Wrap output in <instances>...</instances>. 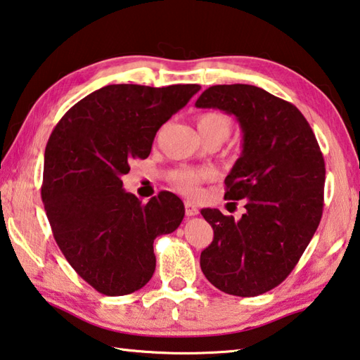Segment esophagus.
Masks as SVG:
<instances>
[{"instance_id":"esophagus-1","label":"esophagus","mask_w":360,"mask_h":360,"mask_svg":"<svg viewBox=\"0 0 360 360\" xmlns=\"http://www.w3.org/2000/svg\"><path fill=\"white\" fill-rule=\"evenodd\" d=\"M184 206H186V214L188 215V217H193V215H197L200 212L197 205H193L192 201H186Z\"/></svg>"}]
</instances>
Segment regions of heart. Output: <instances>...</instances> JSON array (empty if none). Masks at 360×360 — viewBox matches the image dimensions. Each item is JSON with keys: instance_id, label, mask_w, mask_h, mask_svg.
<instances>
[{"instance_id": "b5f03b06", "label": "heart", "mask_w": 360, "mask_h": 360, "mask_svg": "<svg viewBox=\"0 0 360 360\" xmlns=\"http://www.w3.org/2000/svg\"><path fill=\"white\" fill-rule=\"evenodd\" d=\"M197 129L205 140L211 136L225 140L231 130V121L220 112H205L197 117ZM209 178H211L209 169H178L172 174L174 187L187 195H193L198 191L201 182Z\"/></svg>"}]
</instances>
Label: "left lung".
I'll return each instance as SVG.
<instances>
[{"mask_svg": "<svg viewBox=\"0 0 360 360\" xmlns=\"http://www.w3.org/2000/svg\"><path fill=\"white\" fill-rule=\"evenodd\" d=\"M198 108L236 116L243 153L225 186L228 200H247L239 220L202 209L214 239L200 266L215 288L240 297L271 291L290 276L323 215L326 168L304 115L252 84H215Z\"/></svg>", "mask_w": 360, "mask_h": 360, "instance_id": "1", "label": "left lung"}]
</instances>
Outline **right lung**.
I'll list each match as a JSON object with an SVG mask.
<instances>
[{"instance_id": "1", "label": "right lung", "mask_w": 360, "mask_h": 360, "mask_svg": "<svg viewBox=\"0 0 360 360\" xmlns=\"http://www.w3.org/2000/svg\"><path fill=\"white\" fill-rule=\"evenodd\" d=\"M200 88L108 84L77 102L50 135L41 193L51 231L78 276L105 296L143 288L155 271L154 239L184 219L176 195L143 205L121 178Z\"/></svg>"}]
</instances>
